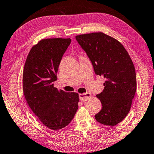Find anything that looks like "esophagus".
<instances>
[{"label": "esophagus", "mask_w": 154, "mask_h": 154, "mask_svg": "<svg viewBox=\"0 0 154 154\" xmlns=\"http://www.w3.org/2000/svg\"><path fill=\"white\" fill-rule=\"evenodd\" d=\"M91 97V94L89 93H83L79 94V99L83 102H86Z\"/></svg>", "instance_id": "34e87169"}]
</instances>
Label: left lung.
Segmentation results:
<instances>
[{
    "label": "left lung",
    "mask_w": 154,
    "mask_h": 154,
    "mask_svg": "<svg viewBox=\"0 0 154 154\" xmlns=\"http://www.w3.org/2000/svg\"><path fill=\"white\" fill-rule=\"evenodd\" d=\"M94 66L95 73L104 77V89L96 95L102 110L95 115L100 123L115 126L129 112L137 89L135 66L122 44L102 32L75 36Z\"/></svg>",
    "instance_id": "left-lung-1"
}]
</instances>
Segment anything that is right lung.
Instances as JSON below:
<instances>
[{
  "instance_id": "obj_1",
  "label": "right lung",
  "mask_w": 154,
  "mask_h": 154,
  "mask_svg": "<svg viewBox=\"0 0 154 154\" xmlns=\"http://www.w3.org/2000/svg\"><path fill=\"white\" fill-rule=\"evenodd\" d=\"M71 40L47 38L30 50L23 72V91L42 123L57 131L67 126L78 109L79 94L54 88L58 66Z\"/></svg>"
}]
</instances>
